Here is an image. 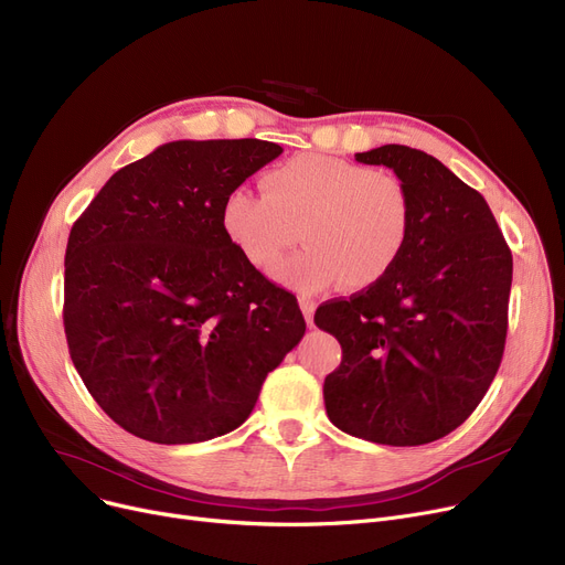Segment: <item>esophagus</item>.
<instances>
[{
    "label": "esophagus",
    "mask_w": 565,
    "mask_h": 565,
    "mask_svg": "<svg viewBox=\"0 0 565 565\" xmlns=\"http://www.w3.org/2000/svg\"><path fill=\"white\" fill-rule=\"evenodd\" d=\"M300 309H302V313H305L307 324H311V322H313V313H316V302L302 298V300H300Z\"/></svg>",
    "instance_id": "esophagus-1"
}]
</instances>
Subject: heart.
<instances>
[{"instance_id": "b5f03b06", "label": "heart", "mask_w": 565, "mask_h": 565, "mask_svg": "<svg viewBox=\"0 0 565 565\" xmlns=\"http://www.w3.org/2000/svg\"><path fill=\"white\" fill-rule=\"evenodd\" d=\"M263 190H231L222 228L252 267L270 273L300 227L308 247L273 273L290 290L313 295L337 281L348 290L371 288L405 254L412 199L392 173L305 153L267 171Z\"/></svg>"}]
</instances>
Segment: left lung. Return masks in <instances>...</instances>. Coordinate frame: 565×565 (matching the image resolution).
I'll return each mask as SVG.
<instances>
[{
  "mask_svg": "<svg viewBox=\"0 0 565 565\" xmlns=\"http://www.w3.org/2000/svg\"><path fill=\"white\" fill-rule=\"evenodd\" d=\"M354 160L394 169L412 231L387 277L313 316L343 350L324 407L352 437L419 447L456 430L497 375L513 256L486 199L437 158L387 143Z\"/></svg>",
  "mask_w": 565,
  "mask_h": 565,
  "instance_id": "left-lung-1",
  "label": "left lung"
}]
</instances>
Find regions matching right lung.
Masks as SVG:
<instances>
[{
	"label": "right lung",
	"instance_id": "right-lung-1",
	"mask_svg": "<svg viewBox=\"0 0 565 565\" xmlns=\"http://www.w3.org/2000/svg\"><path fill=\"white\" fill-rule=\"evenodd\" d=\"M263 139L169 141L124 169L73 224L64 328L88 394L124 430L194 444L235 430L305 337L295 295L222 228V203L281 156Z\"/></svg>",
	"mask_w": 565,
	"mask_h": 565
}]
</instances>
